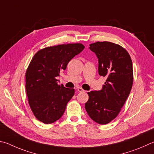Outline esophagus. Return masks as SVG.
<instances>
[{"label":"esophagus","mask_w":154,"mask_h":154,"mask_svg":"<svg viewBox=\"0 0 154 154\" xmlns=\"http://www.w3.org/2000/svg\"><path fill=\"white\" fill-rule=\"evenodd\" d=\"M77 90H78V91H79V92H83V91H85L82 88H78Z\"/></svg>","instance_id":"obj_1"}]
</instances>
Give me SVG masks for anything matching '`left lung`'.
<instances>
[{
    "label": "left lung",
    "instance_id": "8db88e82",
    "mask_svg": "<svg viewBox=\"0 0 154 154\" xmlns=\"http://www.w3.org/2000/svg\"><path fill=\"white\" fill-rule=\"evenodd\" d=\"M89 48L98 58L99 74L107 79L102 89L88 93L85 109L95 122L106 125L118 115L130 94L133 63L126 50L114 43L97 42Z\"/></svg>",
    "mask_w": 154,
    "mask_h": 154
}]
</instances>
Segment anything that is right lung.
<instances>
[{
  "label": "right lung",
  "instance_id": "obj_1",
  "mask_svg": "<svg viewBox=\"0 0 154 154\" xmlns=\"http://www.w3.org/2000/svg\"><path fill=\"white\" fill-rule=\"evenodd\" d=\"M84 48L80 43L53 46L38 51L32 58L26 73V90L32 111L40 122L53 123L63 114L74 89L58 85L57 77Z\"/></svg>",
  "mask_w": 154,
  "mask_h": 154
}]
</instances>
